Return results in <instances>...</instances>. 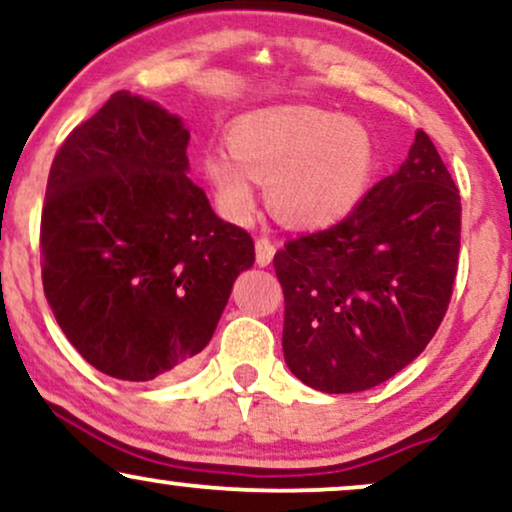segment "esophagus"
I'll list each match as a JSON object with an SVG mask.
<instances>
[{
  "label": "esophagus",
  "instance_id": "obj_1",
  "mask_svg": "<svg viewBox=\"0 0 512 512\" xmlns=\"http://www.w3.org/2000/svg\"><path fill=\"white\" fill-rule=\"evenodd\" d=\"M255 252H257V255H255L257 264H260V267H267V264L274 260L276 245L267 236H260L255 240Z\"/></svg>",
  "mask_w": 512,
  "mask_h": 512
}]
</instances>
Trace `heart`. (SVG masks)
Returning a JSON list of instances; mask_svg holds the SVG:
<instances>
[{
	"label": "heart",
	"mask_w": 512,
	"mask_h": 512,
	"mask_svg": "<svg viewBox=\"0 0 512 512\" xmlns=\"http://www.w3.org/2000/svg\"><path fill=\"white\" fill-rule=\"evenodd\" d=\"M231 152L202 155V174L233 221L255 212V178L283 224L322 229L360 202L374 166L362 123L317 107H272L240 116L229 128Z\"/></svg>",
	"instance_id": "b5f03b06"
}]
</instances>
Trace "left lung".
Returning <instances> with one entry per match:
<instances>
[{
    "mask_svg": "<svg viewBox=\"0 0 512 512\" xmlns=\"http://www.w3.org/2000/svg\"><path fill=\"white\" fill-rule=\"evenodd\" d=\"M460 193L424 131L408 159L331 229L274 255L283 357L324 393L379 386L427 348L453 295Z\"/></svg>",
    "mask_w": 512,
    "mask_h": 512,
    "instance_id": "left-lung-1",
    "label": "left lung"
}]
</instances>
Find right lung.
Listing matches in <instances>:
<instances>
[{
  "mask_svg": "<svg viewBox=\"0 0 512 512\" xmlns=\"http://www.w3.org/2000/svg\"><path fill=\"white\" fill-rule=\"evenodd\" d=\"M190 133L119 90L54 157L40 224L42 286L71 346L123 381L181 372L207 346L250 233L188 178Z\"/></svg>",
  "mask_w": 512,
  "mask_h": 512,
  "instance_id": "right-lung-1",
  "label": "right lung"
}]
</instances>
